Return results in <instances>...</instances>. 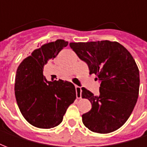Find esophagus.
Instances as JSON below:
<instances>
[{
	"instance_id": "1",
	"label": "esophagus",
	"mask_w": 147,
	"mask_h": 147,
	"mask_svg": "<svg viewBox=\"0 0 147 147\" xmlns=\"http://www.w3.org/2000/svg\"><path fill=\"white\" fill-rule=\"evenodd\" d=\"M76 98H81L82 97V89L80 86H76Z\"/></svg>"
}]
</instances>
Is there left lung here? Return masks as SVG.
<instances>
[{
  "label": "left lung",
  "mask_w": 147,
  "mask_h": 147,
  "mask_svg": "<svg viewBox=\"0 0 147 147\" xmlns=\"http://www.w3.org/2000/svg\"><path fill=\"white\" fill-rule=\"evenodd\" d=\"M69 45L101 84L98 95L82 88L83 98L92 105L82 116L83 124L101 134L120 128L131 116L139 97V71L134 58L120 43L108 40L71 42Z\"/></svg>",
  "instance_id": "8db88e82"
}]
</instances>
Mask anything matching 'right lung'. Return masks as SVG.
<instances>
[{"instance_id": "1", "label": "right lung", "mask_w": 147, "mask_h": 147, "mask_svg": "<svg viewBox=\"0 0 147 147\" xmlns=\"http://www.w3.org/2000/svg\"><path fill=\"white\" fill-rule=\"evenodd\" d=\"M68 42L57 40L43 45L22 61L16 71L15 95L21 113L31 125L52 128L62 122L68 106L76 98V88L68 81H47L43 68Z\"/></svg>"}]
</instances>
